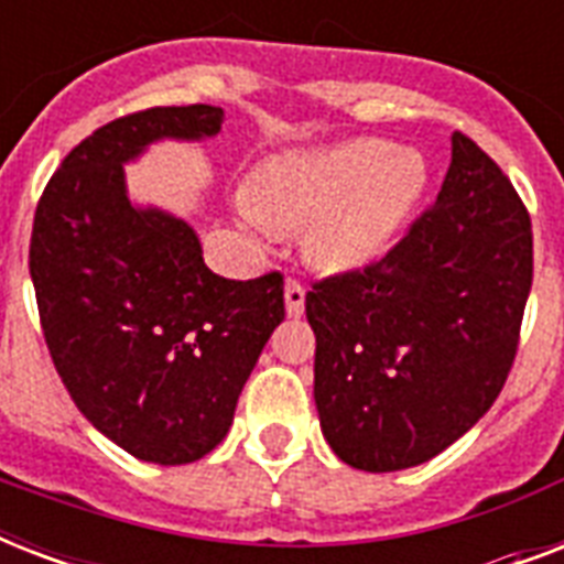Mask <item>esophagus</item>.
Returning a JSON list of instances; mask_svg holds the SVG:
<instances>
[{"label": "esophagus", "mask_w": 564, "mask_h": 564, "mask_svg": "<svg viewBox=\"0 0 564 564\" xmlns=\"http://www.w3.org/2000/svg\"><path fill=\"white\" fill-rule=\"evenodd\" d=\"M283 299H286V316L299 318L301 313H304V299H307L304 283L286 281V286H283Z\"/></svg>", "instance_id": "esophagus-1"}]
</instances>
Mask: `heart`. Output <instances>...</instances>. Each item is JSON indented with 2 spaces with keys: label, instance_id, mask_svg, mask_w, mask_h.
<instances>
[{
  "label": "heart",
  "instance_id": "obj_1",
  "mask_svg": "<svg viewBox=\"0 0 564 564\" xmlns=\"http://www.w3.org/2000/svg\"><path fill=\"white\" fill-rule=\"evenodd\" d=\"M427 187V163L386 140L281 152L257 166L239 213L278 230L307 228V254L330 272L383 257Z\"/></svg>",
  "mask_w": 564,
  "mask_h": 564
}]
</instances>
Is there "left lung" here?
<instances>
[{"instance_id":"1","label":"left lung","mask_w":564,"mask_h":564,"mask_svg":"<svg viewBox=\"0 0 564 564\" xmlns=\"http://www.w3.org/2000/svg\"><path fill=\"white\" fill-rule=\"evenodd\" d=\"M530 286V213L456 131L436 204L410 234L307 292L313 398L334 454L360 471H401L468 433L507 383Z\"/></svg>"}]
</instances>
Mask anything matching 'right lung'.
<instances>
[{"instance_id": "right-lung-1", "label": "right lung", "mask_w": 564, "mask_h": 564, "mask_svg": "<svg viewBox=\"0 0 564 564\" xmlns=\"http://www.w3.org/2000/svg\"><path fill=\"white\" fill-rule=\"evenodd\" d=\"M221 108L119 117L66 154L31 230L40 325L84 419L143 463L187 465L228 436L239 392L283 322V278L228 281L184 219L128 198L126 166L158 140H204Z\"/></svg>"}]
</instances>
